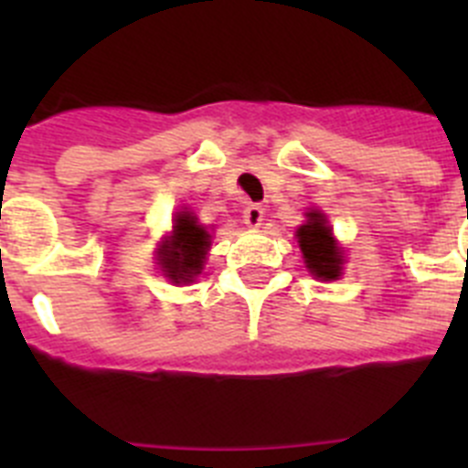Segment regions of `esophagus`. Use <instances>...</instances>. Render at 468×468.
I'll return each mask as SVG.
<instances>
[{
	"instance_id": "obj_1",
	"label": "esophagus",
	"mask_w": 468,
	"mask_h": 468,
	"mask_svg": "<svg viewBox=\"0 0 468 468\" xmlns=\"http://www.w3.org/2000/svg\"><path fill=\"white\" fill-rule=\"evenodd\" d=\"M262 220H264V208L260 204H250L246 210H243V222H246L250 229L262 225Z\"/></svg>"
}]
</instances>
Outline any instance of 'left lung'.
<instances>
[{
	"label": "left lung",
	"mask_w": 468,
	"mask_h": 468,
	"mask_svg": "<svg viewBox=\"0 0 468 468\" xmlns=\"http://www.w3.org/2000/svg\"><path fill=\"white\" fill-rule=\"evenodd\" d=\"M307 225L297 229L304 262H307L309 271L318 279H337L342 271V253L337 243L333 241L325 215L312 210V213H307Z\"/></svg>",
	"instance_id": "left-lung-1"
}]
</instances>
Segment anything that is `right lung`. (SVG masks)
Returning a JSON list of instances; mask_svg holds the SVG:
<instances>
[{
  "label": "right lung",
  "mask_w": 468,
  "mask_h": 468,
  "mask_svg": "<svg viewBox=\"0 0 468 468\" xmlns=\"http://www.w3.org/2000/svg\"><path fill=\"white\" fill-rule=\"evenodd\" d=\"M210 234L197 225L194 215L180 213L176 218L171 241L161 248V267L176 283H187L201 271L206 250L210 248Z\"/></svg>",
  "instance_id": "right-lung-1"
}]
</instances>
